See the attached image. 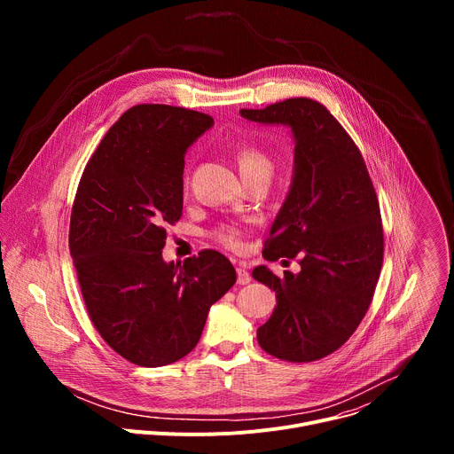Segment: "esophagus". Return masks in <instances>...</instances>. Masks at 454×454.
Here are the masks:
<instances>
[{"label": "esophagus", "mask_w": 454, "mask_h": 454, "mask_svg": "<svg viewBox=\"0 0 454 454\" xmlns=\"http://www.w3.org/2000/svg\"><path fill=\"white\" fill-rule=\"evenodd\" d=\"M251 282V275L244 268H237V284L246 286Z\"/></svg>", "instance_id": "obj_1"}]
</instances>
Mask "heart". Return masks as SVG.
<instances>
[{
	"instance_id": "obj_1",
	"label": "heart",
	"mask_w": 454,
	"mask_h": 454,
	"mask_svg": "<svg viewBox=\"0 0 454 454\" xmlns=\"http://www.w3.org/2000/svg\"><path fill=\"white\" fill-rule=\"evenodd\" d=\"M237 167H239L242 181L253 179V177L270 179L271 172H273L271 158L264 151H261L258 147H251V145H246L237 153ZM215 239L228 247L240 246V233H239V230H235L231 226L219 228L215 231Z\"/></svg>"
}]
</instances>
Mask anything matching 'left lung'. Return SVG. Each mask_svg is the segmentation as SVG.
Here are the masks:
<instances>
[{
  "label": "left lung",
  "mask_w": 454,
  "mask_h": 454,
  "mask_svg": "<svg viewBox=\"0 0 454 454\" xmlns=\"http://www.w3.org/2000/svg\"><path fill=\"white\" fill-rule=\"evenodd\" d=\"M240 116L284 125L294 138L291 186L262 254L298 256L301 270L282 278L266 266L253 270L277 296L256 338L278 359L316 361L338 350L370 307L384 251L375 190L359 149L319 102L287 98Z\"/></svg>",
  "instance_id": "1"
}]
</instances>
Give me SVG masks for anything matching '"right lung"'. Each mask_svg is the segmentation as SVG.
I'll list each match as a JSON object with an SVG mask.
<instances>
[{"mask_svg": "<svg viewBox=\"0 0 454 454\" xmlns=\"http://www.w3.org/2000/svg\"><path fill=\"white\" fill-rule=\"evenodd\" d=\"M214 125L198 111L140 104L109 129L84 168L70 221V251L95 329L127 361L156 368L198 345L210 307L237 275L205 249L165 262L167 224L183 212L188 147Z\"/></svg>", "mask_w": 454, "mask_h": 454, "instance_id": "1", "label": "right lung"}]
</instances>
